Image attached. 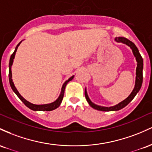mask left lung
<instances>
[{"mask_svg":"<svg viewBox=\"0 0 152 152\" xmlns=\"http://www.w3.org/2000/svg\"><path fill=\"white\" fill-rule=\"evenodd\" d=\"M115 40L117 42H122V43L126 44V45L129 46L131 47V49H132V52L134 55L135 56L136 62H137V67H136V84L135 87H134V90H133L132 93H131L130 95L126 99H125L124 100H123L122 102H121L120 103H118L116 105H114V106L111 107H103V106H100V105H97L92 103L91 100H90V98H88V95L87 94V91L85 90V98H86L87 101L89 103V105L92 108L94 109H96L98 110H101V111H114V110H118L124 108L125 106L129 104L131 100L134 99V97L136 96V95L137 94L138 92L140 90L141 85H142V81H143V59L141 57L140 53H139V50H138L137 47H136V45L133 43L132 42H131L130 40L125 38V37H116L115 39Z\"/></svg>","mask_w":152,"mask_h":152,"instance_id":"1","label":"left lung"}]
</instances>
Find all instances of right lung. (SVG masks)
Returning <instances> with one entry per match:
<instances>
[{"label":"right lung","instance_id":"right-lung-1","mask_svg":"<svg viewBox=\"0 0 152 152\" xmlns=\"http://www.w3.org/2000/svg\"><path fill=\"white\" fill-rule=\"evenodd\" d=\"M21 42H19V43L18 44V45L16 46V49H15V51H14V52H13V53L11 54V58H10V62H9V74H8V77H9V83H10V85H11L12 90H13V92H14V93H16L17 96H18V98H19L20 100H21V101L25 104V105H26V106L28 107V108H30L31 110H42V111H51V110H54V109L57 108L58 107H59V105H60V104H61V103H62V101L63 97H64V89H65L66 85H67L68 82L71 81L73 79V77H74V75L72 76L71 77L69 78V80H68L66 81L65 83H64V84H63L62 88V90H61V93H60V95H59V98H58L57 100H55V101L53 102V103H49V104H44V105H35V104L29 103V102L27 101L26 100H25V99L23 98V97H22L21 95L19 94V93H18V90H17V89L16 88V87H15L14 84H13V80H12L11 66H12V64H13V59H14V57H15V54H16L17 49H18V46L20 45V44H21Z\"/></svg>","mask_w":152,"mask_h":152}]
</instances>
